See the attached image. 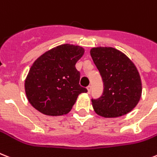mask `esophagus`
<instances>
[{
  "mask_svg": "<svg viewBox=\"0 0 157 157\" xmlns=\"http://www.w3.org/2000/svg\"><path fill=\"white\" fill-rule=\"evenodd\" d=\"M87 90H88V93H90V91H91V86L90 85H89L87 87Z\"/></svg>",
  "mask_w": 157,
  "mask_h": 157,
  "instance_id": "obj_1",
  "label": "esophagus"
}]
</instances>
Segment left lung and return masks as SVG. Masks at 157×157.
<instances>
[{
  "mask_svg": "<svg viewBox=\"0 0 157 157\" xmlns=\"http://www.w3.org/2000/svg\"><path fill=\"white\" fill-rule=\"evenodd\" d=\"M90 55L104 85L100 98L92 99L97 114L117 118L136 107L142 94V81L137 67L120 51L110 47H97Z\"/></svg>",
  "mask_w": 157,
  "mask_h": 157,
  "instance_id": "obj_1",
  "label": "left lung"
}]
</instances>
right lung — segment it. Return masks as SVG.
<instances>
[{
    "instance_id": "obj_1",
    "label": "right lung",
    "mask_w": 157,
    "mask_h": 157,
    "mask_svg": "<svg viewBox=\"0 0 157 157\" xmlns=\"http://www.w3.org/2000/svg\"><path fill=\"white\" fill-rule=\"evenodd\" d=\"M81 46L62 44L41 55L30 67L25 80L27 100L34 109L46 115L67 114L79 94L87 90L79 85L76 62L83 56Z\"/></svg>"
}]
</instances>
